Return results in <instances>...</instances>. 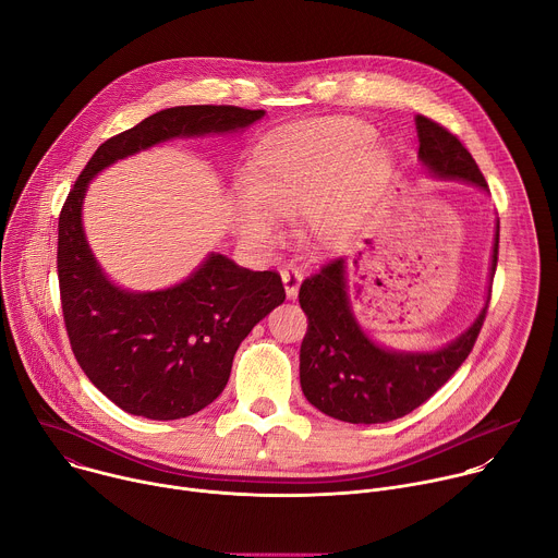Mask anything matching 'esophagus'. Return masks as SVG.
<instances>
[{
	"instance_id": "34e87169",
	"label": "esophagus",
	"mask_w": 558,
	"mask_h": 558,
	"mask_svg": "<svg viewBox=\"0 0 558 558\" xmlns=\"http://www.w3.org/2000/svg\"><path fill=\"white\" fill-rule=\"evenodd\" d=\"M280 276H282V282H284L287 298H295L298 289H300V282H302V269L295 267V265H284L280 269Z\"/></svg>"
}]
</instances>
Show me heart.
Returning a JSON list of instances; mask_svg holds the SVG:
<instances>
[{
	"instance_id": "obj_1",
	"label": "heart",
	"mask_w": 558,
	"mask_h": 558,
	"mask_svg": "<svg viewBox=\"0 0 558 558\" xmlns=\"http://www.w3.org/2000/svg\"><path fill=\"white\" fill-rule=\"evenodd\" d=\"M375 130L353 117L300 121L269 132L241 174L247 196L233 203V225L250 247H271L276 216L302 211L315 243L340 238L388 172Z\"/></svg>"
}]
</instances>
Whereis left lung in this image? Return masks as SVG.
Wrapping results in <instances>:
<instances>
[{"label": "left lung", "mask_w": 558, "mask_h": 558, "mask_svg": "<svg viewBox=\"0 0 558 558\" xmlns=\"http://www.w3.org/2000/svg\"><path fill=\"white\" fill-rule=\"evenodd\" d=\"M420 158L439 179H459L488 190V183L457 134L417 114ZM499 256V227L493 276ZM308 327L300 347V384L306 400L329 417L349 424H384L422 407L470 355L486 320V308L454 342L435 353H395L373 344L349 306L344 260L333 258L300 284ZM490 302V298H488Z\"/></svg>", "instance_id": "left-lung-1"}]
</instances>
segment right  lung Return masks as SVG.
Masks as SVG:
<instances>
[{
  "label": "right lung",
  "instance_id": "obj_1",
  "mask_svg": "<svg viewBox=\"0 0 558 558\" xmlns=\"http://www.w3.org/2000/svg\"><path fill=\"white\" fill-rule=\"evenodd\" d=\"M263 114L235 106L156 112L101 143L61 207L57 276L65 333L88 379L125 413L168 422L209 407L229 379L238 347L284 302V287L276 271H252L211 254L172 289L123 291L101 274L86 243V187L138 149L174 136L243 130Z\"/></svg>",
  "mask_w": 558,
  "mask_h": 558
}]
</instances>
